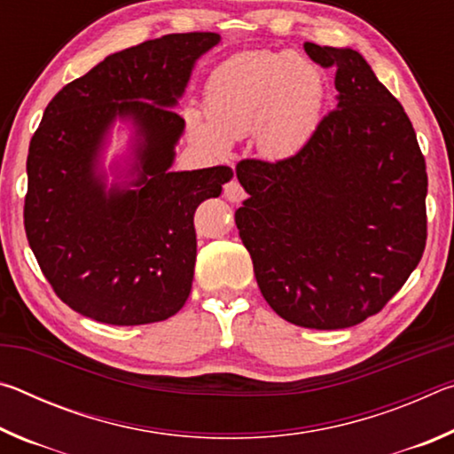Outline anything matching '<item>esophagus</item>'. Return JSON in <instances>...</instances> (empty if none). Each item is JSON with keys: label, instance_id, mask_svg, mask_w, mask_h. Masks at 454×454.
Returning a JSON list of instances; mask_svg holds the SVG:
<instances>
[{"label": "esophagus", "instance_id": "esophagus-1", "mask_svg": "<svg viewBox=\"0 0 454 454\" xmlns=\"http://www.w3.org/2000/svg\"><path fill=\"white\" fill-rule=\"evenodd\" d=\"M224 196L230 200V202H234V204H238V202H242V200L246 198V192H244V188L240 186V182L238 180H230L226 186H224Z\"/></svg>", "mask_w": 454, "mask_h": 454}]
</instances>
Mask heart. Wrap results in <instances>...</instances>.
<instances>
[{"instance_id": "b5f03b06", "label": "heart", "mask_w": 454, "mask_h": 454, "mask_svg": "<svg viewBox=\"0 0 454 454\" xmlns=\"http://www.w3.org/2000/svg\"><path fill=\"white\" fill-rule=\"evenodd\" d=\"M325 106V78L310 59L290 53L242 51L210 74L204 114L184 112L192 140L224 156L232 140L254 129L268 156H290L310 140Z\"/></svg>"}]
</instances>
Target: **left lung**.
I'll list each match as a JSON object with an SVG mask.
<instances>
[{"mask_svg": "<svg viewBox=\"0 0 454 454\" xmlns=\"http://www.w3.org/2000/svg\"><path fill=\"white\" fill-rule=\"evenodd\" d=\"M336 67V110L294 156L242 160L236 226L270 309L296 326L338 330L380 312L427 244V164L398 99L350 48L306 42Z\"/></svg>", "mask_w": 454, "mask_h": 454, "instance_id": "left-lung-1", "label": "left lung"}]
</instances>
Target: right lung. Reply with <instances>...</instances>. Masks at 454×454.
<instances>
[{
	"label": "right lung",
	"instance_id": "1",
	"mask_svg": "<svg viewBox=\"0 0 454 454\" xmlns=\"http://www.w3.org/2000/svg\"><path fill=\"white\" fill-rule=\"evenodd\" d=\"M218 42L212 32L170 34L112 53L45 107L27 153L26 236L59 301L83 317L150 325L188 301L194 212L234 172H170L184 132L172 107ZM116 117L137 128L135 178L106 189L98 153Z\"/></svg>",
	"mask_w": 454,
	"mask_h": 454
}]
</instances>
